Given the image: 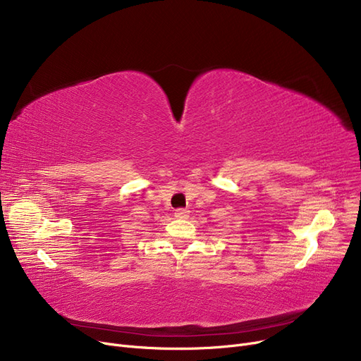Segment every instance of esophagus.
Instances as JSON below:
<instances>
[{
  "instance_id": "esophagus-1",
  "label": "esophagus",
  "mask_w": 361,
  "mask_h": 361,
  "mask_svg": "<svg viewBox=\"0 0 361 361\" xmlns=\"http://www.w3.org/2000/svg\"><path fill=\"white\" fill-rule=\"evenodd\" d=\"M189 212H190V211L183 209V208H178V209H176L174 215H176L177 218H187V216H189Z\"/></svg>"
}]
</instances>
